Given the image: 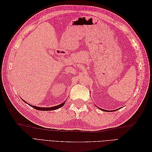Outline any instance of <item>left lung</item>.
Wrapping results in <instances>:
<instances>
[{"label":"left lung","instance_id":"1","mask_svg":"<svg viewBox=\"0 0 152 152\" xmlns=\"http://www.w3.org/2000/svg\"><path fill=\"white\" fill-rule=\"evenodd\" d=\"M99 109H100L101 110H103V111H106L105 110H103V109H102V108H99ZM108 111H107V112H108ZM108 112H109V111H108ZM111 112H112V111H111Z\"/></svg>","mask_w":152,"mask_h":152}]
</instances>
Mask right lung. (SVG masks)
I'll return each mask as SVG.
<instances>
[{
	"instance_id": "add662e5",
	"label": "right lung",
	"mask_w": 152,
	"mask_h": 152,
	"mask_svg": "<svg viewBox=\"0 0 152 152\" xmlns=\"http://www.w3.org/2000/svg\"><path fill=\"white\" fill-rule=\"evenodd\" d=\"M24 101V100H23ZM25 102V101H24ZM26 103V102H25ZM65 102H64V103H61V104H59V105H57V106H55V107H49V108H47V107H44V108H43V107H35V106H34V105H31V104H29L30 106H31V107H32V108H35V109H36V110H41V111H50V110H56V109H58V108H61V107H62L65 104ZM28 104V103H27Z\"/></svg>"
}]
</instances>
